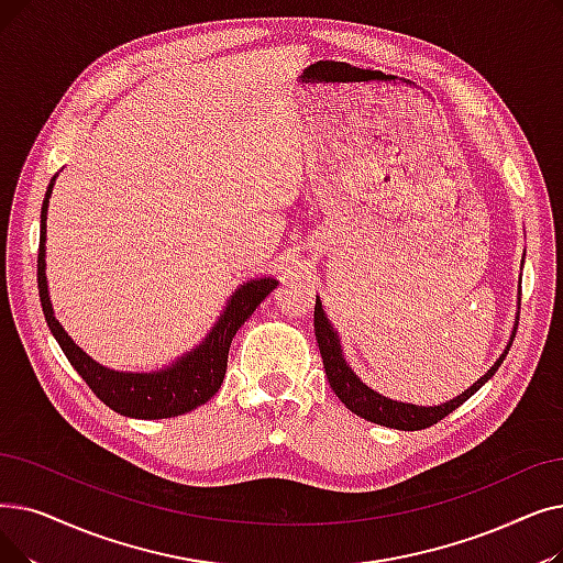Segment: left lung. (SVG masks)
Here are the masks:
<instances>
[{
	"instance_id": "1",
	"label": "left lung",
	"mask_w": 563,
	"mask_h": 563,
	"mask_svg": "<svg viewBox=\"0 0 563 563\" xmlns=\"http://www.w3.org/2000/svg\"><path fill=\"white\" fill-rule=\"evenodd\" d=\"M518 314H520V299H518ZM516 329H518V320H516V324H512L506 350L495 361L493 368L487 371L478 382H474L467 390H464V394H460L453 400L426 407V405H411V402L386 398V396L377 394L375 388L365 384L352 371V365L347 363L345 352H342L340 335L333 329V324L329 322V317L322 308V301L314 299V335H317V342H320V354H322L324 371H327V377H329L333 394L340 398V402L345 405L350 411H354L356 417L371 421V423H377V426H384V428H394V430H423V428H430L432 423L449 417V413L455 411L464 400H470L476 394V390L499 371V365L504 363V358H506V354L512 345V338H516Z\"/></svg>"
}]
</instances>
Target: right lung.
Segmentation results:
<instances>
[{"label":"right lung","instance_id":"right-lung-1","mask_svg":"<svg viewBox=\"0 0 563 563\" xmlns=\"http://www.w3.org/2000/svg\"><path fill=\"white\" fill-rule=\"evenodd\" d=\"M57 175L47 184L45 200L41 207V239H38V297L45 314V322L51 327V333L59 342L62 352L70 361L73 368L87 382L99 400H103L110 409L121 417L129 419H173L181 417L186 411L198 409L207 400L216 396L221 388L225 371H228V354L232 338L249 320L255 308L272 295L278 280L272 276L251 278L239 285L228 303L223 306L218 320L207 331V335L195 345L190 352L177 356L169 365H163L158 371L150 373H131V371H112L108 365L93 361L85 350H80L73 338L64 331L55 317L51 291H47L45 278V221H47V205L55 188Z\"/></svg>","mask_w":563,"mask_h":563}]
</instances>
